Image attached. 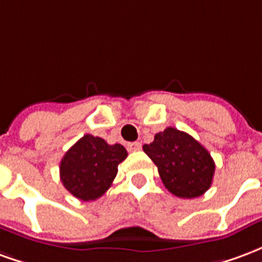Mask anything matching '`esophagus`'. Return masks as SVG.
Here are the masks:
<instances>
[{
  "mask_svg": "<svg viewBox=\"0 0 262 262\" xmlns=\"http://www.w3.org/2000/svg\"><path fill=\"white\" fill-rule=\"evenodd\" d=\"M127 148H129L130 151H137V150H140V148H142V144H140L139 142L129 143V144H127Z\"/></svg>",
  "mask_w": 262,
  "mask_h": 262,
  "instance_id": "obj_1",
  "label": "esophagus"
}]
</instances>
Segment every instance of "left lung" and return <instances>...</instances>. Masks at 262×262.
I'll return each instance as SVG.
<instances>
[{"label":"left lung","mask_w":262,"mask_h":262,"mask_svg":"<svg viewBox=\"0 0 262 262\" xmlns=\"http://www.w3.org/2000/svg\"><path fill=\"white\" fill-rule=\"evenodd\" d=\"M159 168L164 187L172 195L192 199L203 195L212 185L214 161L201 143L185 132L167 127L143 146Z\"/></svg>","instance_id":"1"}]
</instances>
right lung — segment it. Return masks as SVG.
Segmentation results:
<instances>
[{
	"instance_id": "1",
	"label": "right lung",
	"mask_w": 262,
	"mask_h": 262,
	"mask_svg": "<svg viewBox=\"0 0 262 262\" xmlns=\"http://www.w3.org/2000/svg\"><path fill=\"white\" fill-rule=\"evenodd\" d=\"M126 157L127 151L119 143L108 144L101 137L84 135L61 159L60 180L75 198L95 201L112 185L118 165Z\"/></svg>"
}]
</instances>
